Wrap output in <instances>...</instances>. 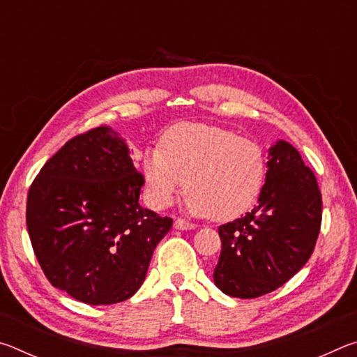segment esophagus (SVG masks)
<instances>
[{"label": "esophagus", "mask_w": 357, "mask_h": 357, "mask_svg": "<svg viewBox=\"0 0 357 357\" xmlns=\"http://www.w3.org/2000/svg\"><path fill=\"white\" fill-rule=\"evenodd\" d=\"M173 225H174V228H176V229H192V228H195V225H193V223L187 222L184 219H176V220H174Z\"/></svg>", "instance_id": "obj_1"}]
</instances>
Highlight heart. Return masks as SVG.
I'll return each mask as SVG.
<instances>
[{"mask_svg":"<svg viewBox=\"0 0 357 357\" xmlns=\"http://www.w3.org/2000/svg\"><path fill=\"white\" fill-rule=\"evenodd\" d=\"M151 202L167 208L185 189L195 215L229 220L253 206L266 179V157L253 140L200 123H179L162 138V148L143 160Z\"/></svg>","mask_w":357,"mask_h":357,"instance_id":"heart-1","label":"heart"}]
</instances>
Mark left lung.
<instances>
[{
  "instance_id": "left-lung-1",
  "label": "left lung",
  "mask_w": 357,
  "mask_h": 357,
  "mask_svg": "<svg viewBox=\"0 0 357 357\" xmlns=\"http://www.w3.org/2000/svg\"><path fill=\"white\" fill-rule=\"evenodd\" d=\"M321 208L315 174L291 144L277 142L257 206L219 227L215 287L233 298L253 299L287 283L315 249Z\"/></svg>"
}]
</instances>
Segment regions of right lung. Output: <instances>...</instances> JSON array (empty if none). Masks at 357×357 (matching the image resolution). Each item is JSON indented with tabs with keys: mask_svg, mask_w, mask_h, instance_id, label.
<instances>
[{
	"mask_svg": "<svg viewBox=\"0 0 357 357\" xmlns=\"http://www.w3.org/2000/svg\"><path fill=\"white\" fill-rule=\"evenodd\" d=\"M143 174L107 126L77 135L45 162L26 200L36 258L53 287L89 305L137 293L173 219L138 203Z\"/></svg>",
	"mask_w": 357,
	"mask_h": 357,
	"instance_id": "add662e5",
	"label": "right lung"
}]
</instances>
